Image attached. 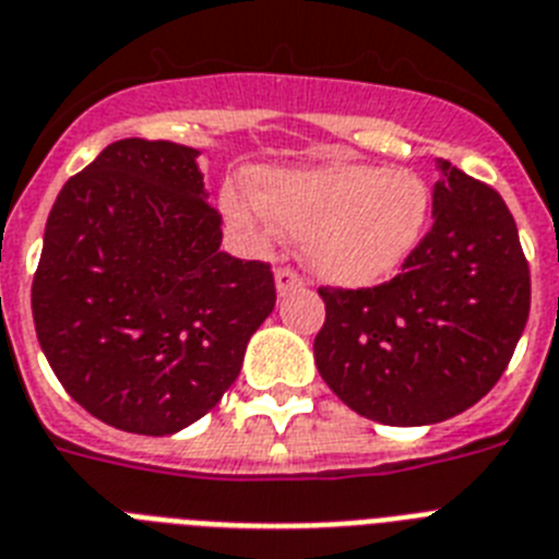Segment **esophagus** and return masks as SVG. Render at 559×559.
Instances as JSON below:
<instances>
[{"instance_id":"1","label":"esophagus","mask_w":559,"mask_h":559,"mask_svg":"<svg viewBox=\"0 0 559 559\" xmlns=\"http://www.w3.org/2000/svg\"><path fill=\"white\" fill-rule=\"evenodd\" d=\"M301 287H304V278L293 270V266H278V270H275V289H278V295H287L293 293V289H301Z\"/></svg>"}]
</instances>
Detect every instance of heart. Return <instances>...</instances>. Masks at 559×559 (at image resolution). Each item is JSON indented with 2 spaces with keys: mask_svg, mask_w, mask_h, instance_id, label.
Masks as SVG:
<instances>
[{
  "mask_svg": "<svg viewBox=\"0 0 559 559\" xmlns=\"http://www.w3.org/2000/svg\"><path fill=\"white\" fill-rule=\"evenodd\" d=\"M255 199L224 192L229 224L252 241H266L275 224L304 241L309 270L337 287L392 278L417 250L431 210L424 178L369 164L261 173Z\"/></svg>",
  "mask_w": 559,
  "mask_h": 559,
  "instance_id": "1",
  "label": "heart"
}]
</instances>
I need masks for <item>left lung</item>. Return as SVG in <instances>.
I'll return each mask as SVG.
<instances>
[{"label":"left lung","instance_id":"8db88e82","mask_svg":"<svg viewBox=\"0 0 559 559\" xmlns=\"http://www.w3.org/2000/svg\"><path fill=\"white\" fill-rule=\"evenodd\" d=\"M431 229L392 281L321 287L316 367L352 412L386 426L461 415L500 381L526 330L532 275L500 192L440 162Z\"/></svg>","mask_w":559,"mask_h":559}]
</instances>
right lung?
<instances>
[{
	"label": "right lung",
	"instance_id": "obj_1",
	"mask_svg": "<svg viewBox=\"0 0 559 559\" xmlns=\"http://www.w3.org/2000/svg\"><path fill=\"white\" fill-rule=\"evenodd\" d=\"M199 150L121 139L56 195L31 307L79 406L133 435H173L222 401L275 307L264 261L222 252Z\"/></svg>",
	"mask_w": 559,
	"mask_h": 559
}]
</instances>
